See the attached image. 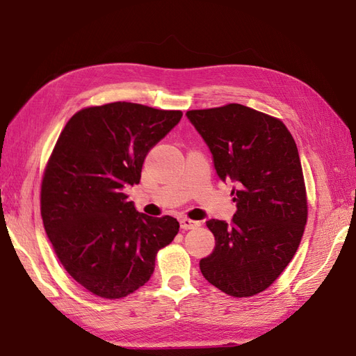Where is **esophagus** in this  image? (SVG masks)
<instances>
[{
    "instance_id": "1",
    "label": "esophagus",
    "mask_w": 356,
    "mask_h": 356,
    "mask_svg": "<svg viewBox=\"0 0 356 356\" xmlns=\"http://www.w3.org/2000/svg\"><path fill=\"white\" fill-rule=\"evenodd\" d=\"M179 225H181V229L190 230V229H197V227H200V222H199V221H195V220H190V218H181V220H179Z\"/></svg>"
}]
</instances>
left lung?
<instances>
[{
    "mask_svg": "<svg viewBox=\"0 0 356 356\" xmlns=\"http://www.w3.org/2000/svg\"><path fill=\"white\" fill-rule=\"evenodd\" d=\"M209 147L220 179L234 182L232 224L207 221L215 236L199 266L204 279L233 297L270 286L293 260L307 221L298 149L286 126L241 104L187 111Z\"/></svg>",
    "mask_w": 356,
    "mask_h": 356,
    "instance_id": "1",
    "label": "left lung"
}]
</instances>
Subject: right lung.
Instances as JSON below:
<instances>
[{"instance_id": "add662e5", "label": "right lung", "mask_w": 356, "mask_h": 356, "mask_svg": "<svg viewBox=\"0 0 356 356\" xmlns=\"http://www.w3.org/2000/svg\"><path fill=\"white\" fill-rule=\"evenodd\" d=\"M181 117L113 102L75 113L60 132L41 182V217L63 268L89 293L132 294L177 236V218L138 212L123 191L139 184L148 152Z\"/></svg>"}]
</instances>
